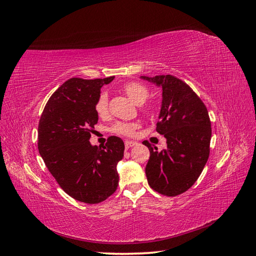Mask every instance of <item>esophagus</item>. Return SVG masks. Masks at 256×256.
<instances>
[{"mask_svg":"<svg viewBox=\"0 0 256 256\" xmlns=\"http://www.w3.org/2000/svg\"><path fill=\"white\" fill-rule=\"evenodd\" d=\"M124 144H126V149L128 150V149H130V148L134 147V146H136L137 142H133V140H126V142H124Z\"/></svg>","mask_w":256,"mask_h":256,"instance_id":"1","label":"esophagus"}]
</instances>
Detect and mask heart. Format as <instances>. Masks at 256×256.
<instances>
[{
  "mask_svg": "<svg viewBox=\"0 0 256 256\" xmlns=\"http://www.w3.org/2000/svg\"><path fill=\"white\" fill-rule=\"evenodd\" d=\"M122 90L124 93L132 100L134 103L137 105H140L144 103L146 100L149 96V89L144 84L138 82H130L126 84H123ZM96 110L100 116H105L108 114V96L105 92H102L96 103ZM146 112H151V107L147 106L144 108ZM137 128V124L135 123H116L112 128L114 133L123 136H130L133 135L134 130Z\"/></svg>",
  "mask_w": 256,
  "mask_h": 256,
  "instance_id": "obj_1",
  "label": "heart"
}]
</instances>
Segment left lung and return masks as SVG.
<instances>
[{
    "instance_id": "8db88e82",
    "label": "left lung",
    "mask_w": 256,
    "mask_h": 256,
    "mask_svg": "<svg viewBox=\"0 0 256 256\" xmlns=\"http://www.w3.org/2000/svg\"><path fill=\"white\" fill-rule=\"evenodd\" d=\"M140 78L162 89L156 132L164 135L167 144L158 151L144 142L150 151L146 176L158 193L177 196L195 184L208 160L211 140L208 110L191 88L176 77Z\"/></svg>"
}]
</instances>
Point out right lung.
<instances>
[{"label":"right lung","instance_id":"1","mask_svg":"<svg viewBox=\"0 0 256 256\" xmlns=\"http://www.w3.org/2000/svg\"><path fill=\"white\" fill-rule=\"evenodd\" d=\"M114 78L66 80L47 102L38 124V151L48 170L65 193L86 204L105 200L119 184L123 140L112 136L104 147L89 142L98 121L100 88Z\"/></svg>","mask_w":256,"mask_h":256}]
</instances>
